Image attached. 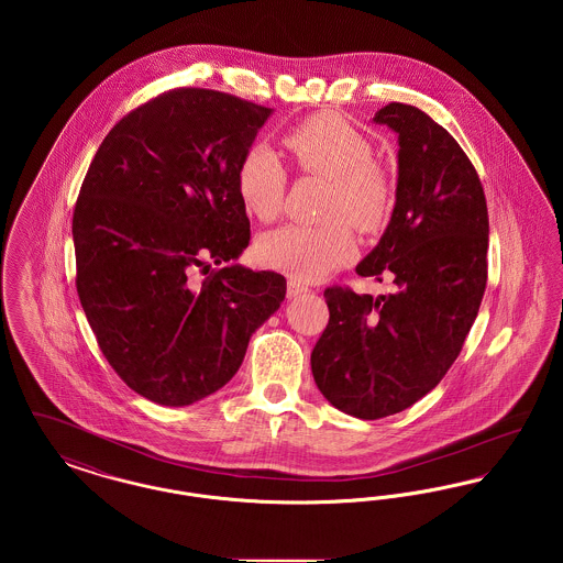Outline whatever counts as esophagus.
I'll list each match as a JSON object with an SVG mask.
<instances>
[{
  "instance_id": "obj_1",
  "label": "esophagus",
  "mask_w": 563,
  "mask_h": 563,
  "mask_svg": "<svg viewBox=\"0 0 563 563\" xmlns=\"http://www.w3.org/2000/svg\"><path fill=\"white\" fill-rule=\"evenodd\" d=\"M308 294V285H303L301 280L291 278L287 285V297H297V295Z\"/></svg>"
}]
</instances>
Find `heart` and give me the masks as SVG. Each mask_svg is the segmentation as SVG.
I'll return each instance as SVG.
<instances>
[{"label":"heart","mask_w":563,"mask_h":563,"mask_svg":"<svg viewBox=\"0 0 563 563\" xmlns=\"http://www.w3.org/2000/svg\"><path fill=\"white\" fill-rule=\"evenodd\" d=\"M285 150L303 175L329 179L322 225H283L260 242V257L272 268L301 280H317L354 255V236L375 232L390 213L395 188L388 170L374 158L372 141L344 118L322 111L295 124L283 136ZM236 189L246 213L272 221L283 211L287 170L264 145L242 154Z\"/></svg>","instance_id":"heart-1"}]
</instances>
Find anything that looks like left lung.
Wrapping results in <instances>:
<instances>
[{"label":"left lung","instance_id":"left-lung-1","mask_svg":"<svg viewBox=\"0 0 563 563\" xmlns=\"http://www.w3.org/2000/svg\"><path fill=\"white\" fill-rule=\"evenodd\" d=\"M374 122L399 134L397 205L356 274L399 291L324 289L329 322L310 356L322 397L361 420L399 413L448 374L482 306L489 241L479 175L454 136L405 103Z\"/></svg>","mask_w":563,"mask_h":563}]
</instances>
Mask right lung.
Masks as SVG:
<instances>
[{
    "label": "right lung",
    "mask_w": 563,
    "mask_h": 563,
    "mask_svg": "<svg viewBox=\"0 0 563 563\" xmlns=\"http://www.w3.org/2000/svg\"><path fill=\"white\" fill-rule=\"evenodd\" d=\"M269 113L219 90H166L109 131L81 181V308L113 372L150 401L184 407L225 386L285 299L276 272L211 269L251 241L236 168Z\"/></svg>",
    "instance_id": "add662e5"
}]
</instances>
